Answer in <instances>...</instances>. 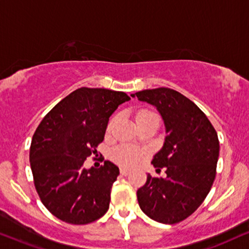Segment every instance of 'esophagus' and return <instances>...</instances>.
Here are the masks:
<instances>
[{
	"mask_svg": "<svg viewBox=\"0 0 249 249\" xmlns=\"http://www.w3.org/2000/svg\"><path fill=\"white\" fill-rule=\"evenodd\" d=\"M121 174L123 176H126V175H128V174H130V170L126 169V168H121Z\"/></svg>",
	"mask_w": 249,
	"mask_h": 249,
	"instance_id": "obj_1",
	"label": "esophagus"
}]
</instances>
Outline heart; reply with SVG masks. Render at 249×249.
<instances>
[{"instance_id":"b5f03b06","label":"heart","mask_w":249,"mask_h":249,"mask_svg":"<svg viewBox=\"0 0 249 249\" xmlns=\"http://www.w3.org/2000/svg\"><path fill=\"white\" fill-rule=\"evenodd\" d=\"M157 116L153 111L151 110H139L136 115L137 121L140 119L147 118V117ZM111 159L113 161H116L117 163L122 164V166L131 167L134 164L139 163L142 159V153L140 151H138L137 148L130 147V146H118L115 147L111 151Z\"/></svg>"}]
</instances>
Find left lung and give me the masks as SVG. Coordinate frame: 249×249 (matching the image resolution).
<instances>
[{
    "label": "left lung",
    "mask_w": 249,
    "mask_h": 249,
    "mask_svg": "<svg viewBox=\"0 0 249 249\" xmlns=\"http://www.w3.org/2000/svg\"><path fill=\"white\" fill-rule=\"evenodd\" d=\"M147 102L162 117L166 138L154 155L155 168L167 178H152L137 191L140 209L151 219L176 224L194 213L204 202L215 178L219 140L205 113L181 92L155 88L131 95Z\"/></svg>",
    "instance_id": "1"
}]
</instances>
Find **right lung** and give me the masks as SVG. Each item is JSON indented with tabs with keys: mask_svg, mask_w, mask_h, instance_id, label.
Returning <instances> with one entry per match:
<instances>
[{
	"mask_svg": "<svg viewBox=\"0 0 249 249\" xmlns=\"http://www.w3.org/2000/svg\"><path fill=\"white\" fill-rule=\"evenodd\" d=\"M131 100L123 91L76 89L44 117L32 137L30 164L45 208L65 223L85 225L109 209L119 169L110 161L86 169V159L104 139L110 116Z\"/></svg>",
	"mask_w": 249,
	"mask_h": 249,
	"instance_id": "1",
	"label": "right lung"
}]
</instances>
